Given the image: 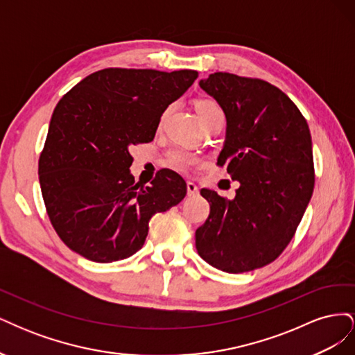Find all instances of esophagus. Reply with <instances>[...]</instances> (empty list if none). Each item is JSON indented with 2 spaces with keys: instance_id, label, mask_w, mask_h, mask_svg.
<instances>
[{
  "instance_id": "obj_1",
  "label": "esophagus",
  "mask_w": 355,
  "mask_h": 355,
  "mask_svg": "<svg viewBox=\"0 0 355 355\" xmlns=\"http://www.w3.org/2000/svg\"><path fill=\"white\" fill-rule=\"evenodd\" d=\"M187 192L189 197H194L198 194V187L194 184V182H187Z\"/></svg>"
}]
</instances>
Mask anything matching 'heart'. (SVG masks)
Instances as JSON below:
<instances>
[{
    "mask_svg": "<svg viewBox=\"0 0 355 355\" xmlns=\"http://www.w3.org/2000/svg\"><path fill=\"white\" fill-rule=\"evenodd\" d=\"M197 112L201 118V121L209 120V118L213 116V115L222 114L219 105L214 101H209V99L198 101ZM166 159H167V163H168L170 167H173V168L180 170V171L189 170L192 166H196L200 161L196 154H192L184 146H173L171 149H168V153L166 154Z\"/></svg>",
    "mask_w": 355,
    "mask_h": 355,
    "instance_id": "obj_1",
    "label": "heart"
}]
</instances>
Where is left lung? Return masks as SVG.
<instances>
[{
  "label": "left lung",
  "mask_w": 355,
  "mask_h": 355,
  "mask_svg": "<svg viewBox=\"0 0 355 355\" xmlns=\"http://www.w3.org/2000/svg\"><path fill=\"white\" fill-rule=\"evenodd\" d=\"M200 87L227 116L218 166L240 188L234 200L200 191L210 213L196 231L197 252L220 271H253L283 253L313 196L309 127L288 96L263 80L214 72Z\"/></svg>",
  "instance_id": "1"
}]
</instances>
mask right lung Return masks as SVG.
Listing matches in <instances>:
<instances>
[{
	"label": "right lung",
	"instance_id": "right-lung-1",
	"mask_svg": "<svg viewBox=\"0 0 355 355\" xmlns=\"http://www.w3.org/2000/svg\"><path fill=\"white\" fill-rule=\"evenodd\" d=\"M197 77L192 69L106 68L59 101L38 175L49 219L71 250L99 263L125 259L142 249L149 219L184 200L185 180L168 168L139 188L128 149L153 141L167 106Z\"/></svg>",
	"mask_w": 355,
	"mask_h": 355
}]
</instances>
